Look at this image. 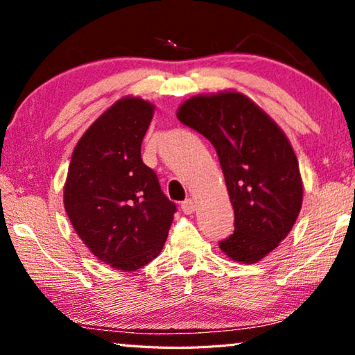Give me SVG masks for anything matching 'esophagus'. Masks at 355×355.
<instances>
[{"label":"esophagus","mask_w":355,"mask_h":355,"mask_svg":"<svg viewBox=\"0 0 355 355\" xmlns=\"http://www.w3.org/2000/svg\"><path fill=\"white\" fill-rule=\"evenodd\" d=\"M196 202L192 200V199H188V200H184L183 203H182V209H183V213L184 214H192L196 211Z\"/></svg>","instance_id":"obj_1"}]
</instances>
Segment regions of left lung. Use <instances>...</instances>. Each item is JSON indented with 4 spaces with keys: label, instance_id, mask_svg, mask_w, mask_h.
Returning <instances> with one entry per match:
<instances>
[{
    "label": "left lung",
    "instance_id": "obj_1",
    "mask_svg": "<svg viewBox=\"0 0 355 355\" xmlns=\"http://www.w3.org/2000/svg\"><path fill=\"white\" fill-rule=\"evenodd\" d=\"M177 117L213 144L235 211V232L219 243L230 260L252 264L279 248L296 222L304 183L291 142L243 92L227 89L184 100Z\"/></svg>",
    "mask_w": 355,
    "mask_h": 355
}]
</instances>
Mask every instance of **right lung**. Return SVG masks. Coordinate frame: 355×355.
Instances as JSON below:
<instances>
[{
	"label": "right lung",
	"instance_id": "right-lung-1",
	"mask_svg": "<svg viewBox=\"0 0 355 355\" xmlns=\"http://www.w3.org/2000/svg\"><path fill=\"white\" fill-rule=\"evenodd\" d=\"M153 112L152 101L135 95L114 101L78 141L64 184L76 235L100 261L123 272L159 255L175 213L141 158Z\"/></svg>",
	"mask_w": 355,
	"mask_h": 355
}]
</instances>
